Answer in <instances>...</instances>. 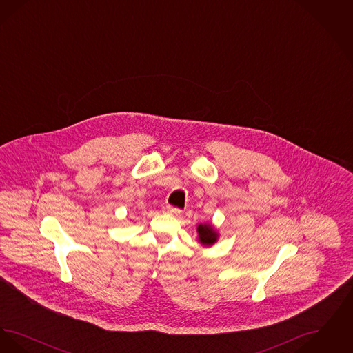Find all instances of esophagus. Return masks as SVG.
<instances>
[{"label": "esophagus", "mask_w": 353, "mask_h": 353, "mask_svg": "<svg viewBox=\"0 0 353 353\" xmlns=\"http://www.w3.org/2000/svg\"><path fill=\"white\" fill-rule=\"evenodd\" d=\"M167 212H168L169 214H172V216H174V217H179V216H181V213H183V210L181 209H179V208H174V206H167Z\"/></svg>", "instance_id": "34e87169"}]
</instances>
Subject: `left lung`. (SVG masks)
<instances>
[{
    "mask_svg": "<svg viewBox=\"0 0 353 353\" xmlns=\"http://www.w3.org/2000/svg\"><path fill=\"white\" fill-rule=\"evenodd\" d=\"M199 242L203 248H210L219 241V230L210 223H200L197 225Z\"/></svg>",
    "mask_w": 353,
    "mask_h": 353,
    "instance_id": "8db88e82",
    "label": "left lung"
}]
</instances>
